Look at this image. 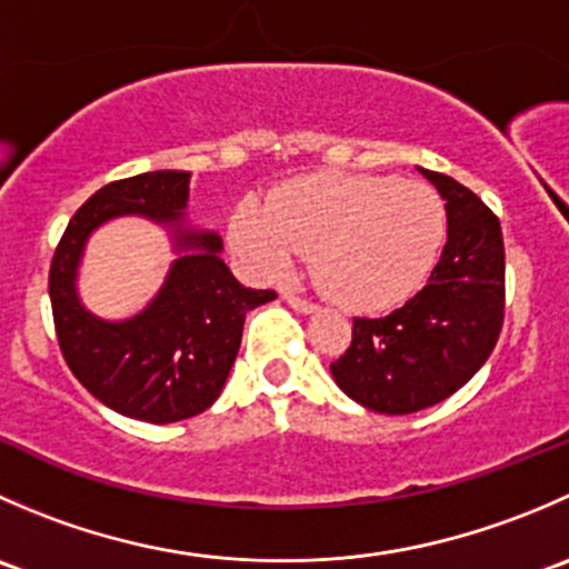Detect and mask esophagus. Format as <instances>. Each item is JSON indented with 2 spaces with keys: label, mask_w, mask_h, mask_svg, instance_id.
Returning a JSON list of instances; mask_svg holds the SVG:
<instances>
[{
  "label": "esophagus",
  "mask_w": 569,
  "mask_h": 569,
  "mask_svg": "<svg viewBox=\"0 0 569 569\" xmlns=\"http://www.w3.org/2000/svg\"><path fill=\"white\" fill-rule=\"evenodd\" d=\"M283 300L289 302V306L295 308L297 313H306V317H308V313H317V311H319V308L313 306V302H308V300H300V297H295V295H283Z\"/></svg>",
  "instance_id": "34e87169"
}]
</instances>
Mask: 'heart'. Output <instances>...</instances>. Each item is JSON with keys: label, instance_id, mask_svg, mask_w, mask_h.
<instances>
[{"label": "heart", "instance_id": "heart-1", "mask_svg": "<svg viewBox=\"0 0 569 569\" xmlns=\"http://www.w3.org/2000/svg\"><path fill=\"white\" fill-rule=\"evenodd\" d=\"M231 248L258 280H278L313 248L321 286L349 311L399 306L432 269L446 237L438 194L391 176L319 173L242 200Z\"/></svg>", "mask_w": 569, "mask_h": 569}]
</instances>
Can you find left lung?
<instances>
[{
    "label": "left lung",
    "mask_w": 569,
    "mask_h": 569,
    "mask_svg": "<svg viewBox=\"0 0 569 569\" xmlns=\"http://www.w3.org/2000/svg\"><path fill=\"white\" fill-rule=\"evenodd\" d=\"M446 200L449 239L427 286L382 319H355L332 380L366 410L407 416L457 393L490 358L503 325L498 217L455 178L418 168Z\"/></svg>",
    "instance_id": "obj_1"
}]
</instances>
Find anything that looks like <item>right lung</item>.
Wrapping results in <instances>:
<instances>
[{
    "instance_id": "obj_1",
    "label": "right lung",
    "mask_w": 569,
    "mask_h": 569,
    "mask_svg": "<svg viewBox=\"0 0 569 569\" xmlns=\"http://www.w3.org/2000/svg\"><path fill=\"white\" fill-rule=\"evenodd\" d=\"M189 178L153 170L107 183L73 214L51 258L49 297L68 369L109 410L148 423L183 421L214 405L244 317L278 297L239 283L222 261L220 233L187 220ZM118 216L164 227L177 258L146 309L104 320L83 306L76 283L92 231Z\"/></svg>"
}]
</instances>
